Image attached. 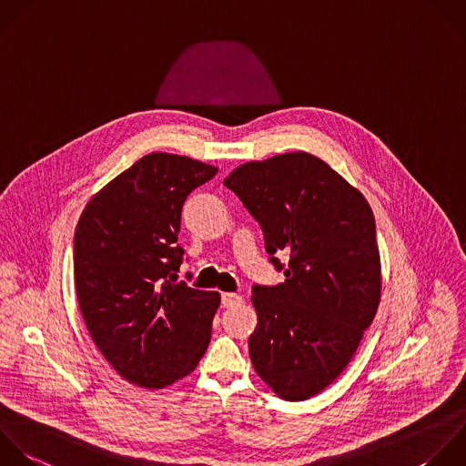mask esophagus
Listing matches in <instances>:
<instances>
[{"label":"esophagus","instance_id":"34e87169","mask_svg":"<svg viewBox=\"0 0 466 466\" xmlns=\"http://www.w3.org/2000/svg\"><path fill=\"white\" fill-rule=\"evenodd\" d=\"M242 302V297L237 295V293H222V304L228 308V306H233V304H238Z\"/></svg>","mask_w":466,"mask_h":466}]
</instances>
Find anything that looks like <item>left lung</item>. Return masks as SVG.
<instances>
[{
  "mask_svg": "<svg viewBox=\"0 0 466 466\" xmlns=\"http://www.w3.org/2000/svg\"><path fill=\"white\" fill-rule=\"evenodd\" d=\"M224 186L258 222L277 286H253L249 357L286 400L322 391L348 366L380 299L375 218L366 198L309 153L238 166ZM284 250L288 265L276 257Z\"/></svg>",
  "mask_w": 466,
  "mask_h": 466,
  "instance_id": "8db88e82",
  "label": "left lung"
}]
</instances>
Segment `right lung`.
<instances>
[{
  "label": "right lung",
  "mask_w": 466,
  "mask_h": 466,
  "mask_svg": "<svg viewBox=\"0 0 466 466\" xmlns=\"http://www.w3.org/2000/svg\"><path fill=\"white\" fill-rule=\"evenodd\" d=\"M217 171L187 157L146 155L98 191L78 220L82 317L107 362L142 388L186 377L208 350L220 295L177 282L184 260L177 240L186 198Z\"/></svg>",
  "instance_id": "obj_1"
}]
</instances>
